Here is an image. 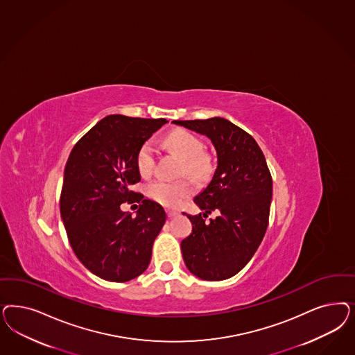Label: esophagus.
<instances>
[{
  "label": "esophagus",
  "instance_id": "esophagus-1",
  "mask_svg": "<svg viewBox=\"0 0 355 355\" xmlns=\"http://www.w3.org/2000/svg\"><path fill=\"white\" fill-rule=\"evenodd\" d=\"M167 211V217L173 218L178 216V213L176 211H173V210H166Z\"/></svg>",
  "mask_w": 355,
  "mask_h": 355
}]
</instances>
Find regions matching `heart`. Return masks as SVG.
Masks as SVG:
<instances>
[{
    "label": "heart",
    "mask_w": 355,
    "mask_h": 355,
    "mask_svg": "<svg viewBox=\"0 0 355 355\" xmlns=\"http://www.w3.org/2000/svg\"><path fill=\"white\" fill-rule=\"evenodd\" d=\"M166 145L173 150L182 159H184L183 173L191 178L202 180L211 171V163L206 154H202L204 145L195 135L176 129L164 139ZM136 166L141 175L148 176L155 167V150L151 142L141 145L136 154ZM193 192L192 185L188 182H166L155 180L146 187V196L150 200L159 205L175 207L179 205L187 196Z\"/></svg>",
    "instance_id": "heart-1"
}]
</instances>
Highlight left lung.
Wrapping results in <instances>:
<instances>
[{"label":"left lung","instance_id":"1","mask_svg":"<svg viewBox=\"0 0 355 355\" xmlns=\"http://www.w3.org/2000/svg\"><path fill=\"white\" fill-rule=\"evenodd\" d=\"M210 138L217 168L195 197L204 213L189 216L192 234L182 241L188 270L205 281H222L239 273L251 260L268 229L273 182L254 138L223 117L172 121ZM211 211L218 217L205 223Z\"/></svg>","mask_w":355,"mask_h":355}]
</instances>
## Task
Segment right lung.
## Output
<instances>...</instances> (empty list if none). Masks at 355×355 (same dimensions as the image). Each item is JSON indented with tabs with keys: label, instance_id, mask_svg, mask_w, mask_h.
I'll list each match as a JSON object with an SVG mask.
<instances>
[{
	"label": "right lung",
	"instance_id": "1",
	"mask_svg": "<svg viewBox=\"0 0 355 355\" xmlns=\"http://www.w3.org/2000/svg\"><path fill=\"white\" fill-rule=\"evenodd\" d=\"M166 123V119L110 114L92 126L69 155L61 218L80 263L105 281L126 282L149 266L166 213L130 187L141 180L138 149ZM130 199L140 202L136 218L119 209Z\"/></svg>",
	"mask_w": 355,
	"mask_h": 355
}]
</instances>
